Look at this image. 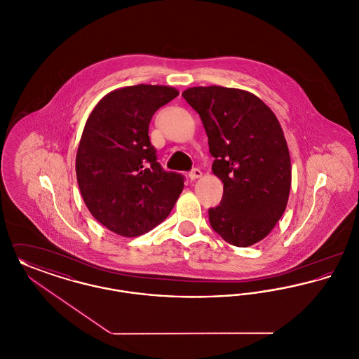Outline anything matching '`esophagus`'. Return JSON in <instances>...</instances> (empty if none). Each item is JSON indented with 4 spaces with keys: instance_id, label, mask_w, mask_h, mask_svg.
Returning a JSON list of instances; mask_svg holds the SVG:
<instances>
[{
    "instance_id": "obj_1",
    "label": "esophagus",
    "mask_w": 359,
    "mask_h": 359,
    "mask_svg": "<svg viewBox=\"0 0 359 359\" xmlns=\"http://www.w3.org/2000/svg\"><path fill=\"white\" fill-rule=\"evenodd\" d=\"M188 177H189L191 180H196V179L202 177V171H201L199 168H194L192 171L188 173Z\"/></svg>"
}]
</instances>
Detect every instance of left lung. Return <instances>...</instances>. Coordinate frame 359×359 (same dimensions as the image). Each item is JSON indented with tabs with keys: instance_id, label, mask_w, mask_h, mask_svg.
<instances>
[{
	"instance_id": "1",
	"label": "left lung",
	"mask_w": 359,
	"mask_h": 359,
	"mask_svg": "<svg viewBox=\"0 0 359 359\" xmlns=\"http://www.w3.org/2000/svg\"><path fill=\"white\" fill-rule=\"evenodd\" d=\"M183 98L201 116L223 183L210 224L226 242L248 248L265 238L290 196V157L281 125L255 94L222 86L189 87Z\"/></svg>"
}]
</instances>
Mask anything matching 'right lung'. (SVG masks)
<instances>
[{"label":"right lung","mask_w":359,"mask_h":359,"mask_svg":"<svg viewBox=\"0 0 359 359\" xmlns=\"http://www.w3.org/2000/svg\"><path fill=\"white\" fill-rule=\"evenodd\" d=\"M179 95L170 86L137 85L104 95L86 121L75 170L91 215L110 231L137 237L163 222L184 188L149 141L154 113Z\"/></svg>","instance_id":"add662e5"}]
</instances>
